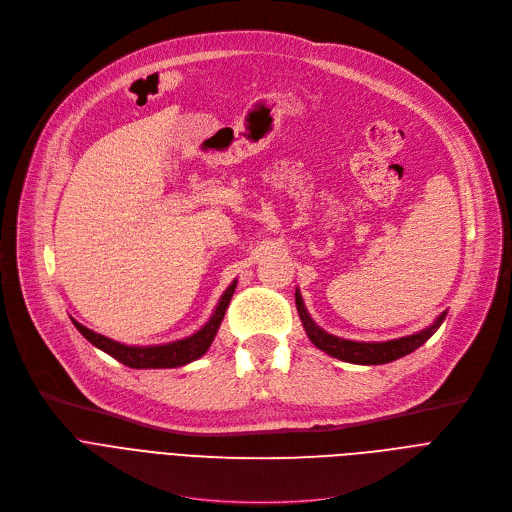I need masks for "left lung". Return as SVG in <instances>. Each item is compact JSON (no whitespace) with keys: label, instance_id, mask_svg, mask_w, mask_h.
Masks as SVG:
<instances>
[{"label":"left lung","instance_id":"8db88e82","mask_svg":"<svg viewBox=\"0 0 512 512\" xmlns=\"http://www.w3.org/2000/svg\"><path fill=\"white\" fill-rule=\"evenodd\" d=\"M294 299H297V311L303 321V328H305L309 340L319 348V351L328 353L334 359H340L346 363H357V365H384V363L396 361L400 357L413 353L415 348H419L421 344H425L429 338H432V334L442 326V321L446 317V313H442L436 319L434 326H429V328H425L417 334L405 336V338H396V340H388V342H355V340H344V338L332 336V334L321 330L311 319V315L307 313L299 288H297V292H294Z\"/></svg>","mask_w":512,"mask_h":512}]
</instances>
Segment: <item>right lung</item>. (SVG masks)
Segmentation results:
<instances>
[{
  "mask_svg": "<svg viewBox=\"0 0 512 512\" xmlns=\"http://www.w3.org/2000/svg\"><path fill=\"white\" fill-rule=\"evenodd\" d=\"M236 288V280L228 286V290L222 294V299L215 307L213 315L209 317L207 324L195 332L193 336L176 340V342H168V344H155V346H128L122 342H116L107 336H101L89 328H85L83 324H78L76 319H72V324L76 326V330L83 334L93 346H97L99 351L107 353L110 357H114L116 361H120L126 367L132 369H170V367H180L191 363L199 357H203L207 353V348L211 346L215 334L220 330L222 319L226 315V309L230 305V299Z\"/></svg>",
  "mask_w": 512,
  "mask_h": 512,
  "instance_id": "right-lung-1",
  "label": "right lung"
}]
</instances>
